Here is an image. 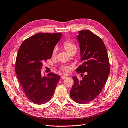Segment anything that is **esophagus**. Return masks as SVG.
Returning <instances> with one entry per match:
<instances>
[{
  "mask_svg": "<svg viewBox=\"0 0 128 128\" xmlns=\"http://www.w3.org/2000/svg\"><path fill=\"white\" fill-rule=\"evenodd\" d=\"M67 75H62L61 76V78H62V79H64V78H67Z\"/></svg>",
  "mask_w": 128,
  "mask_h": 128,
  "instance_id": "esophagus-1",
  "label": "esophagus"
}]
</instances>
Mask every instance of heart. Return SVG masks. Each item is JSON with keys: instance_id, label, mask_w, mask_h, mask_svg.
<instances>
[{"instance_id": "obj_1", "label": "heart", "mask_w": 128, "mask_h": 128, "mask_svg": "<svg viewBox=\"0 0 128 128\" xmlns=\"http://www.w3.org/2000/svg\"><path fill=\"white\" fill-rule=\"evenodd\" d=\"M63 46L64 47V48L66 50V51L68 52L69 53H70V52H72L73 50H76V45H75V44L73 42H72L70 40H66L64 41L63 43ZM57 52H58V48H57L56 47H55L53 48V50H52V56L53 57L55 56L57 54ZM60 69L62 70H63V71L65 72H68L70 70V68L69 66H63Z\"/></svg>"}]
</instances>
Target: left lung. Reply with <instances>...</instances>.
<instances>
[{
    "label": "left lung",
    "mask_w": 128,
    "mask_h": 128,
    "mask_svg": "<svg viewBox=\"0 0 128 128\" xmlns=\"http://www.w3.org/2000/svg\"><path fill=\"white\" fill-rule=\"evenodd\" d=\"M77 39L80 43L82 65L78 73H86L81 81L73 76L74 84L70 96L78 103L86 104L100 94L110 73V64L106 48L101 38L91 31H79Z\"/></svg>",
    "instance_id": "left-lung-1"
}]
</instances>
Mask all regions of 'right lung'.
I'll return each mask as SVG.
<instances>
[{"instance_id":"1","label":"right lung","mask_w":128,"mask_h":128,"mask_svg":"<svg viewBox=\"0 0 128 128\" xmlns=\"http://www.w3.org/2000/svg\"><path fill=\"white\" fill-rule=\"evenodd\" d=\"M62 36L60 33H38L22 42L18 50L15 71L24 93L37 104L48 102L60 78L54 73L42 76L44 62L52 58V50Z\"/></svg>"}]
</instances>
